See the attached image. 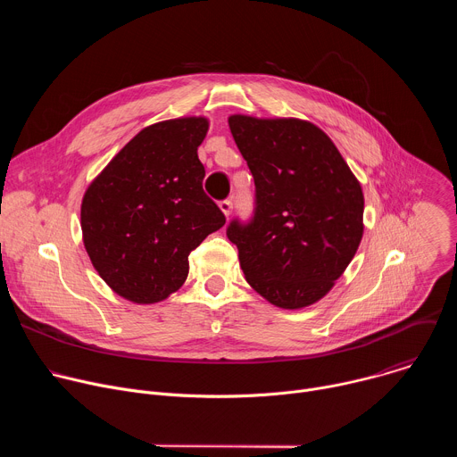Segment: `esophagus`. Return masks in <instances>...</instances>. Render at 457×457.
<instances>
[{
	"mask_svg": "<svg viewBox=\"0 0 457 457\" xmlns=\"http://www.w3.org/2000/svg\"><path fill=\"white\" fill-rule=\"evenodd\" d=\"M219 208L222 210V213H224L226 217H229V215H231V210H233V203H231V201H222V203L219 204Z\"/></svg>",
	"mask_w": 457,
	"mask_h": 457,
	"instance_id": "1",
	"label": "esophagus"
}]
</instances>
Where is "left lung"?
<instances>
[{
	"instance_id": "obj_1",
	"label": "left lung",
	"mask_w": 457,
	"mask_h": 457,
	"mask_svg": "<svg viewBox=\"0 0 457 457\" xmlns=\"http://www.w3.org/2000/svg\"><path fill=\"white\" fill-rule=\"evenodd\" d=\"M228 122L254 179V217L228 228L244 277L277 307H307L333 289L358 251L361 186L309 120L235 113Z\"/></svg>"
}]
</instances>
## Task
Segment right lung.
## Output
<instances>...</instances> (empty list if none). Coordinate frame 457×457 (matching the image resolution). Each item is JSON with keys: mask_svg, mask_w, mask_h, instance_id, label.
Returning a JSON list of instances; mask_svg holds the SVG:
<instances>
[{"mask_svg": "<svg viewBox=\"0 0 457 457\" xmlns=\"http://www.w3.org/2000/svg\"><path fill=\"white\" fill-rule=\"evenodd\" d=\"M206 117L143 128L90 182L81 203L85 249L119 296L155 303L187 278L189 253L226 224L203 189L197 148Z\"/></svg>", "mask_w": 457, "mask_h": 457, "instance_id": "obj_1", "label": "right lung"}]
</instances>
